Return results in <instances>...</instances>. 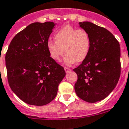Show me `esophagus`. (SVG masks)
<instances>
[{
    "instance_id": "esophagus-1",
    "label": "esophagus",
    "mask_w": 129,
    "mask_h": 129,
    "mask_svg": "<svg viewBox=\"0 0 129 129\" xmlns=\"http://www.w3.org/2000/svg\"><path fill=\"white\" fill-rule=\"evenodd\" d=\"M64 70H65V71H66V72H69L71 71V69L67 68V67H64Z\"/></svg>"
}]
</instances>
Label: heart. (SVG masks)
Segmentation results:
<instances>
[{
    "label": "heart",
    "mask_w": 129,
    "mask_h": 129,
    "mask_svg": "<svg viewBox=\"0 0 129 129\" xmlns=\"http://www.w3.org/2000/svg\"><path fill=\"white\" fill-rule=\"evenodd\" d=\"M55 41L49 40L47 43L50 57L60 62L63 53H66L64 63L67 66L81 62L86 59L91 45L89 33L84 29H77L66 26L58 30L54 35Z\"/></svg>",
    "instance_id": "b5f03b06"
}]
</instances>
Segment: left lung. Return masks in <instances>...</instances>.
Segmentation results:
<instances>
[{
    "label": "left lung",
    "mask_w": 129,
    "mask_h": 129,
    "mask_svg": "<svg viewBox=\"0 0 129 129\" xmlns=\"http://www.w3.org/2000/svg\"><path fill=\"white\" fill-rule=\"evenodd\" d=\"M89 33L91 45L88 55L73 71L77 74L74 86L77 96L95 103L107 98L117 86L120 76V48L108 30L92 22H79Z\"/></svg>",
    "instance_id": "obj_1"
}]
</instances>
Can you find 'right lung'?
Wrapping results in <instances>:
<instances>
[{
    "instance_id": "obj_1",
    "label": "right lung",
    "mask_w": 129,
    "mask_h": 129,
    "mask_svg": "<svg viewBox=\"0 0 129 129\" xmlns=\"http://www.w3.org/2000/svg\"><path fill=\"white\" fill-rule=\"evenodd\" d=\"M54 22H34L11 41L6 54L7 79L12 91L29 105L52 102L66 76L63 67L48 53L47 43Z\"/></svg>"
}]
</instances>
